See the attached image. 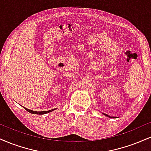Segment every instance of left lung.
<instances>
[{"label": "left lung", "mask_w": 151, "mask_h": 151, "mask_svg": "<svg viewBox=\"0 0 151 151\" xmlns=\"http://www.w3.org/2000/svg\"><path fill=\"white\" fill-rule=\"evenodd\" d=\"M104 115H105L106 116H107V117H109V118H116V117H114V116H110L108 115V114H104Z\"/></svg>", "instance_id": "1"}]
</instances>
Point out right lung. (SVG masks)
<instances>
[{"label":"right lung","instance_id":"1","mask_svg":"<svg viewBox=\"0 0 151 151\" xmlns=\"http://www.w3.org/2000/svg\"><path fill=\"white\" fill-rule=\"evenodd\" d=\"M23 108L25 109L26 111H28L29 113H30V114H40V115H42V114H45L50 113V112L52 111L55 110V109H52V110H50V111H35L30 110V109H26V108H25V107H23Z\"/></svg>","mask_w":151,"mask_h":151}]
</instances>
